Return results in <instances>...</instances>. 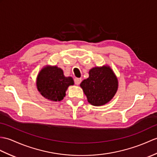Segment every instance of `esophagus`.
<instances>
[{
	"label": "esophagus",
	"mask_w": 157,
	"mask_h": 157,
	"mask_svg": "<svg viewBox=\"0 0 157 157\" xmlns=\"http://www.w3.org/2000/svg\"><path fill=\"white\" fill-rule=\"evenodd\" d=\"M82 82V79L81 78H75L74 79V82L75 85H79L80 83Z\"/></svg>",
	"instance_id": "obj_1"
}]
</instances>
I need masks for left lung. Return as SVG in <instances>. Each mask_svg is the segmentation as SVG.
Segmentation results:
<instances>
[{
  "mask_svg": "<svg viewBox=\"0 0 157 157\" xmlns=\"http://www.w3.org/2000/svg\"><path fill=\"white\" fill-rule=\"evenodd\" d=\"M87 101L95 106L109 102L118 90V82L114 71L108 65L95 67L89 71V78L80 83Z\"/></svg>",
  "mask_w": 157,
  "mask_h": 157,
  "instance_id": "8db88e82",
  "label": "left lung"
}]
</instances>
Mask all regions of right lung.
Returning a JSON list of instances; mask_svg holds the SVG:
<instances>
[{"label": "right lung", "instance_id": "1", "mask_svg": "<svg viewBox=\"0 0 157 157\" xmlns=\"http://www.w3.org/2000/svg\"><path fill=\"white\" fill-rule=\"evenodd\" d=\"M39 92L46 99L59 101L65 96L68 87L74 84L71 77H65L63 71L57 66H45L40 71L37 78Z\"/></svg>", "mask_w": 157, "mask_h": 157}]
</instances>
